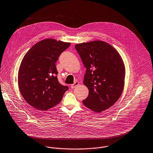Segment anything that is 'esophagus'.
<instances>
[{
  "label": "esophagus",
  "instance_id": "esophagus-1",
  "mask_svg": "<svg viewBox=\"0 0 153 153\" xmlns=\"http://www.w3.org/2000/svg\"><path fill=\"white\" fill-rule=\"evenodd\" d=\"M79 83L78 82H76L74 84H72L71 85V89H74L75 87H76L77 85H79Z\"/></svg>",
  "mask_w": 153,
  "mask_h": 153
}]
</instances>
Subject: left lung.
Masks as SVG:
<instances>
[{
    "instance_id": "obj_1",
    "label": "left lung",
    "mask_w": 153,
    "mask_h": 153,
    "mask_svg": "<svg viewBox=\"0 0 153 153\" xmlns=\"http://www.w3.org/2000/svg\"><path fill=\"white\" fill-rule=\"evenodd\" d=\"M75 48L86 68L83 83L89 95L83 104L97 113L108 109L119 99L124 88L125 67L121 56L101 40L77 44Z\"/></svg>"
}]
</instances>
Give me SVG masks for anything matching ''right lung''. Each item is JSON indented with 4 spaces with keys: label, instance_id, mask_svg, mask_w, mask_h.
<instances>
[{
    "label": "right lung",
    "instance_id": "add662e5",
    "mask_svg": "<svg viewBox=\"0 0 153 153\" xmlns=\"http://www.w3.org/2000/svg\"><path fill=\"white\" fill-rule=\"evenodd\" d=\"M71 43L53 39L42 40L24 55L20 64L18 83L25 101L34 108L48 110L58 104L68 87L60 84L55 62Z\"/></svg>",
    "mask_w": 153,
    "mask_h": 153
}]
</instances>
